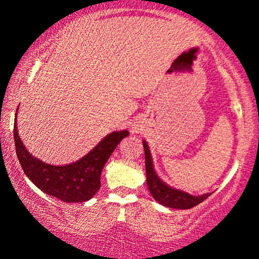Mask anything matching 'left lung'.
<instances>
[{
  "mask_svg": "<svg viewBox=\"0 0 259 259\" xmlns=\"http://www.w3.org/2000/svg\"><path fill=\"white\" fill-rule=\"evenodd\" d=\"M143 143L145 150V165H146V183L148 190L155 200L164 206L187 210V208H192L196 205L200 204L201 201L211 196V193H205L203 196H192L182 190L173 189V187L166 185L154 172L150 148H148L146 141H143Z\"/></svg>",
  "mask_w": 259,
  "mask_h": 259,
  "instance_id": "left-lung-1",
  "label": "left lung"
}]
</instances>
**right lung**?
Here are the masks:
<instances>
[{"instance_id":"right-lung-1","label":"right lung","mask_w":259,"mask_h":259,"mask_svg":"<svg viewBox=\"0 0 259 259\" xmlns=\"http://www.w3.org/2000/svg\"><path fill=\"white\" fill-rule=\"evenodd\" d=\"M127 136V131L113 132L80 160L65 166H53L38 160L26 150L17 133L16 119L14 123L16 155L26 176L45 193L67 203L86 201L98 192L102 168L120 141Z\"/></svg>"}]
</instances>
